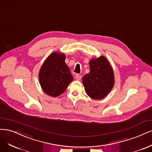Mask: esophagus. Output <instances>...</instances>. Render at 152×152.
<instances>
[{"label": "esophagus", "mask_w": 152, "mask_h": 152, "mask_svg": "<svg viewBox=\"0 0 152 152\" xmlns=\"http://www.w3.org/2000/svg\"><path fill=\"white\" fill-rule=\"evenodd\" d=\"M75 77H76V80L77 81H80L81 79V76L80 75H76Z\"/></svg>", "instance_id": "obj_1"}]
</instances>
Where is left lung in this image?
<instances>
[{
    "label": "left lung",
    "mask_w": 152,
    "mask_h": 152,
    "mask_svg": "<svg viewBox=\"0 0 152 152\" xmlns=\"http://www.w3.org/2000/svg\"><path fill=\"white\" fill-rule=\"evenodd\" d=\"M89 65L90 72L83 77L85 91L94 100L104 99L114 85L113 69L104 56L93 58L90 61Z\"/></svg>",
    "instance_id": "1"
}]
</instances>
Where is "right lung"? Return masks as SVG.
<instances>
[{
	"label": "right lung",
	"instance_id": "right-lung-1",
	"mask_svg": "<svg viewBox=\"0 0 152 152\" xmlns=\"http://www.w3.org/2000/svg\"><path fill=\"white\" fill-rule=\"evenodd\" d=\"M65 59L66 55L54 52L47 58L40 68L39 81L44 92L49 96L61 95L73 80Z\"/></svg>",
	"mask_w": 152,
	"mask_h": 152
}]
</instances>
